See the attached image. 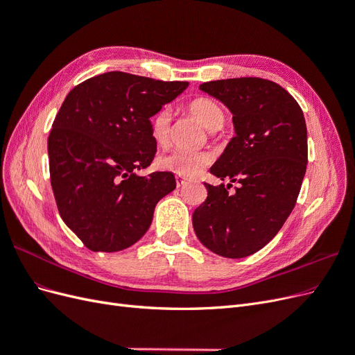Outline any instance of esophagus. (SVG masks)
I'll return each mask as SVG.
<instances>
[{
	"instance_id": "obj_1",
	"label": "esophagus",
	"mask_w": 355,
	"mask_h": 355,
	"mask_svg": "<svg viewBox=\"0 0 355 355\" xmlns=\"http://www.w3.org/2000/svg\"><path fill=\"white\" fill-rule=\"evenodd\" d=\"M187 182H188V179L187 178H184V176H176V184H178V187L180 188V187H184V185H187Z\"/></svg>"
}]
</instances>
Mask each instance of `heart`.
I'll list each match as a JSON object with an SVG mask.
<instances>
[{"label": "heart", "mask_w": 355, "mask_h": 355, "mask_svg": "<svg viewBox=\"0 0 355 355\" xmlns=\"http://www.w3.org/2000/svg\"><path fill=\"white\" fill-rule=\"evenodd\" d=\"M188 111L206 127L209 132L218 130L223 124L225 114L218 102L209 98H197L188 103ZM151 136L154 142L159 146H166L170 137V111L167 108L159 110L151 118ZM213 161V155L207 151L187 153V151H171L158 158V167L161 170L171 171L176 176L194 178L200 175L204 167H207Z\"/></svg>", "instance_id": "obj_1"}]
</instances>
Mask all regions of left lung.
<instances>
[{"mask_svg":"<svg viewBox=\"0 0 355 355\" xmlns=\"http://www.w3.org/2000/svg\"><path fill=\"white\" fill-rule=\"evenodd\" d=\"M200 90L231 111L235 136L210 167L230 184H204L207 200L192 225L209 250L240 259L270 243L295 207L308 163L305 118L293 96L270 80H218ZM232 181L241 184L235 193L227 191Z\"/></svg>","mask_w":355,"mask_h":355,"instance_id":"8db88e82","label":"left lung"}]
</instances>
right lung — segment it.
<instances>
[{
  "label": "right lung",
  "mask_w": 355,
  "mask_h": 355,
  "mask_svg": "<svg viewBox=\"0 0 355 355\" xmlns=\"http://www.w3.org/2000/svg\"><path fill=\"white\" fill-rule=\"evenodd\" d=\"M187 87L112 71L63 101L47 142L51 188L60 218L92 252H120L141 240L157 202L176 188L170 171H136L157 151L149 118Z\"/></svg>",
  "instance_id": "obj_1"
}]
</instances>
